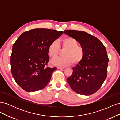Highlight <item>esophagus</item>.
<instances>
[{
	"label": "esophagus",
	"instance_id": "obj_1",
	"mask_svg": "<svg viewBox=\"0 0 120 120\" xmlns=\"http://www.w3.org/2000/svg\"><path fill=\"white\" fill-rule=\"evenodd\" d=\"M57 69H64L65 68L64 67H58Z\"/></svg>",
	"mask_w": 120,
	"mask_h": 120
}]
</instances>
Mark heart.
Here are the masks:
<instances>
[{"label": "heart", "mask_w": 120, "mask_h": 120, "mask_svg": "<svg viewBox=\"0 0 120 120\" xmlns=\"http://www.w3.org/2000/svg\"><path fill=\"white\" fill-rule=\"evenodd\" d=\"M77 40L71 37H67L60 41V45L57 41H53L48 49L49 56L53 59L56 58L60 52V47L66 49L63 52V57H59L52 61V64L56 66H68L72 63L77 64L82 60L85 55L83 48L78 45Z\"/></svg>", "instance_id": "1"}]
</instances>
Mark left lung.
<instances>
[{"label":"left lung","instance_id":"left-lung-1","mask_svg":"<svg viewBox=\"0 0 120 120\" xmlns=\"http://www.w3.org/2000/svg\"><path fill=\"white\" fill-rule=\"evenodd\" d=\"M64 33L77 40L85 51L83 59L72 68L73 72L67 81L74 92L92 95L107 78L109 59L106 47L99 39L85 31L68 30Z\"/></svg>","mask_w":120,"mask_h":120}]
</instances>
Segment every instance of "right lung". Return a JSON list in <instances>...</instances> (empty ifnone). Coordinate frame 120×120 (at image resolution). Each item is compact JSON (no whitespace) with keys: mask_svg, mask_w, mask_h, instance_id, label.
Instances as JSON below:
<instances>
[{"mask_svg":"<svg viewBox=\"0 0 120 120\" xmlns=\"http://www.w3.org/2000/svg\"><path fill=\"white\" fill-rule=\"evenodd\" d=\"M63 31L35 28L21 34L14 42L10 56L11 71L16 82L28 92L43 89L56 68L46 67L49 45Z\"/></svg>","mask_w":120,"mask_h":120,"instance_id":"right-lung-1","label":"right lung"}]
</instances>
